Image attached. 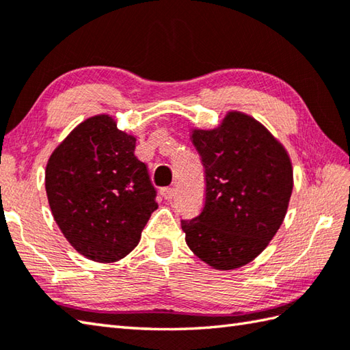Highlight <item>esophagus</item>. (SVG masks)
Segmentation results:
<instances>
[{
  "mask_svg": "<svg viewBox=\"0 0 350 350\" xmlns=\"http://www.w3.org/2000/svg\"><path fill=\"white\" fill-rule=\"evenodd\" d=\"M161 194L163 198L167 200V202H170V200H173V197H174V188H163L161 191Z\"/></svg>",
  "mask_w": 350,
  "mask_h": 350,
  "instance_id": "esophagus-1",
  "label": "esophagus"
}]
</instances>
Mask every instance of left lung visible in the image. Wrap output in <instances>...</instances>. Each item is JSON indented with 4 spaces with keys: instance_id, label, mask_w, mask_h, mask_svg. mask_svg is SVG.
Segmentation results:
<instances>
[{
    "instance_id": "8db88e82",
    "label": "left lung",
    "mask_w": 350,
    "mask_h": 350,
    "mask_svg": "<svg viewBox=\"0 0 350 350\" xmlns=\"http://www.w3.org/2000/svg\"><path fill=\"white\" fill-rule=\"evenodd\" d=\"M202 158L206 198L202 213L182 219L185 241L213 269L252 262L277 234L293 189L290 156L265 126L228 111L215 129H192Z\"/></svg>"
}]
</instances>
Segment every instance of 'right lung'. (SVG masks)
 Wrapping results in <instances>:
<instances>
[{"mask_svg":"<svg viewBox=\"0 0 350 350\" xmlns=\"http://www.w3.org/2000/svg\"><path fill=\"white\" fill-rule=\"evenodd\" d=\"M137 138L108 114L79 123L49 156L44 188L57 226L79 254L117 262L137 247L158 209Z\"/></svg>","mask_w":350,"mask_h":350,"instance_id":"right-lung-1","label":"right lung"}]
</instances>
